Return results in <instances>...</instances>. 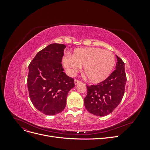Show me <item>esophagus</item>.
<instances>
[{
	"mask_svg": "<svg viewBox=\"0 0 150 150\" xmlns=\"http://www.w3.org/2000/svg\"><path fill=\"white\" fill-rule=\"evenodd\" d=\"M81 83L80 81H78V80H76V79H75L74 80V84L76 85V84H79V83Z\"/></svg>",
	"mask_w": 150,
	"mask_h": 150,
	"instance_id": "1",
	"label": "esophagus"
}]
</instances>
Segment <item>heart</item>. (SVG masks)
I'll return each mask as SVG.
<instances>
[{
  "label": "heart",
  "mask_w": 150,
  "mask_h": 150,
  "mask_svg": "<svg viewBox=\"0 0 150 150\" xmlns=\"http://www.w3.org/2000/svg\"><path fill=\"white\" fill-rule=\"evenodd\" d=\"M62 62L70 75L84 66V73L91 82L99 83L111 74L115 65V56L111 51L101 48H78L71 56L63 57Z\"/></svg>",
  "instance_id": "heart-1"
}]
</instances>
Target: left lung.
<instances>
[{"instance_id": "left-lung-1", "label": "left lung", "mask_w": 150, "mask_h": 150, "mask_svg": "<svg viewBox=\"0 0 150 150\" xmlns=\"http://www.w3.org/2000/svg\"><path fill=\"white\" fill-rule=\"evenodd\" d=\"M116 56V69L107 79L96 85L86 86L88 93L84 98V106L94 115L104 116L110 114L123 97L126 83L125 63Z\"/></svg>"}]
</instances>
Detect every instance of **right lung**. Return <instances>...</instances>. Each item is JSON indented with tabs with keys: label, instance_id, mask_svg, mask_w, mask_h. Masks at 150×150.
I'll use <instances>...</instances> for the list:
<instances>
[{
	"label": "right lung",
	"instance_id": "right-lung-1",
	"mask_svg": "<svg viewBox=\"0 0 150 150\" xmlns=\"http://www.w3.org/2000/svg\"><path fill=\"white\" fill-rule=\"evenodd\" d=\"M66 46L54 43L38 52L29 66L28 87L34 107L46 115H55L66 107L74 79L66 74L61 61Z\"/></svg>",
	"mask_w": 150,
	"mask_h": 150
}]
</instances>
